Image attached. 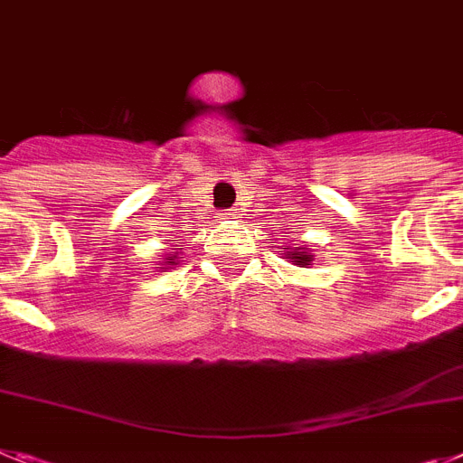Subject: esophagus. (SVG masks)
<instances>
[{
    "label": "esophagus",
    "mask_w": 463,
    "mask_h": 463,
    "mask_svg": "<svg viewBox=\"0 0 463 463\" xmlns=\"http://www.w3.org/2000/svg\"><path fill=\"white\" fill-rule=\"evenodd\" d=\"M223 219L231 221V223H237V221H240V212H237V209H226V212H223Z\"/></svg>",
    "instance_id": "1"
}]
</instances>
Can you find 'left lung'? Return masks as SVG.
Returning a JSON list of instances; mask_svg holds the SVG:
<instances>
[{
    "label": "left lung",
    "instance_id": "left-lung-1",
    "mask_svg": "<svg viewBox=\"0 0 463 463\" xmlns=\"http://www.w3.org/2000/svg\"><path fill=\"white\" fill-rule=\"evenodd\" d=\"M288 259H293V263L296 265H309V254L307 251H305V249H300V247H296L293 249V251H288Z\"/></svg>",
    "mask_w": 463,
    "mask_h": 463
}]
</instances>
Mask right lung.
Masks as SVG:
<instances>
[{
  "instance_id": "1",
  "label": "right lung",
  "mask_w": 463,
  "mask_h": 463,
  "mask_svg": "<svg viewBox=\"0 0 463 463\" xmlns=\"http://www.w3.org/2000/svg\"><path fill=\"white\" fill-rule=\"evenodd\" d=\"M167 263H175V256H170V259H167Z\"/></svg>"
}]
</instances>
